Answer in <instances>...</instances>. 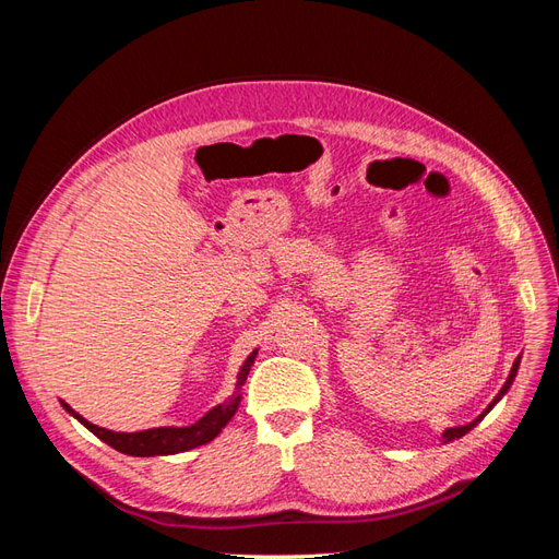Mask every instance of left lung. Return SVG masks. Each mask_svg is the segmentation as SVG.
Wrapping results in <instances>:
<instances>
[{
  "label": "left lung",
  "mask_w": 559,
  "mask_h": 559,
  "mask_svg": "<svg viewBox=\"0 0 559 559\" xmlns=\"http://www.w3.org/2000/svg\"><path fill=\"white\" fill-rule=\"evenodd\" d=\"M518 368H520V357L513 361V368H511V373H509V380H506V384L501 386V392L492 399V403H489L487 405V408L476 417V419H473V421H468V425H464V427H452V429H445L443 431V443H450V441H456V438H462V436H466L473 427H476L478 425V421L489 413V411H492L495 408V405L501 401V396L506 394V392H509V389H511V384H513V380H515V376H518Z\"/></svg>",
  "instance_id": "1"
}]
</instances>
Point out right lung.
Segmentation results:
<instances>
[{"label": "right lung", "instance_id": "1", "mask_svg": "<svg viewBox=\"0 0 559 559\" xmlns=\"http://www.w3.org/2000/svg\"><path fill=\"white\" fill-rule=\"evenodd\" d=\"M257 354H259V349H253L247 357V361L242 364L233 396L226 403L214 405L207 415H202L191 427H158V429H146V431H134V433L109 431V429L93 425V421H88L86 417H81L76 411H72V405H67L64 401H60V403L67 413L76 417L83 427L99 438V441H105L107 445H111L114 450L123 452V454L156 456V454L186 452V450H193L198 445H205V443L214 441V438L222 433V429L228 425L235 411H238L240 399H242V394H240L242 384L247 382V376L253 366V359H257Z\"/></svg>", "mask_w": 559, "mask_h": 559}]
</instances>
